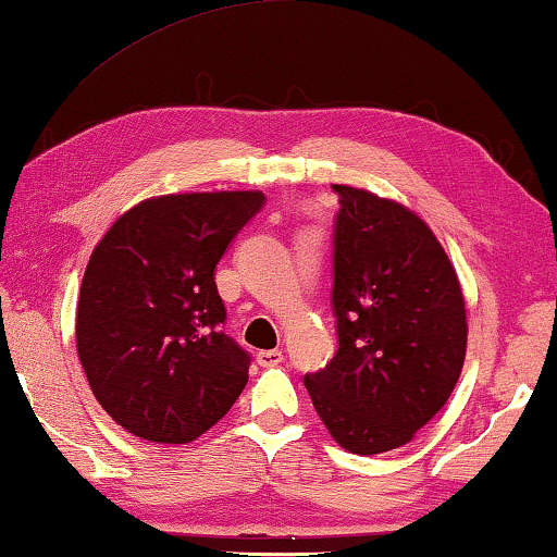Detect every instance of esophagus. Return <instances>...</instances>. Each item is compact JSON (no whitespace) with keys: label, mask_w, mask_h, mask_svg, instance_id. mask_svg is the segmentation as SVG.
I'll return each mask as SVG.
<instances>
[{"label":"esophagus","mask_w":557,"mask_h":557,"mask_svg":"<svg viewBox=\"0 0 557 557\" xmlns=\"http://www.w3.org/2000/svg\"><path fill=\"white\" fill-rule=\"evenodd\" d=\"M281 360H284V352L281 350H261L257 355V362L261 364V368H273V364H278Z\"/></svg>","instance_id":"obj_1"}]
</instances>
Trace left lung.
<instances>
[{
	"mask_svg": "<svg viewBox=\"0 0 557 557\" xmlns=\"http://www.w3.org/2000/svg\"><path fill=\"white\" fill-rule=\"evenodd\" d=\"M333 189L338 352L304 382L333 440L368 457L412 442L446 405L467 355V306L449 257L412 209Z\"/></svg>",
	"mask_w": 557,
	"mask_h": 557,
	"instance_id": "left-lung-1",
	"label": "left lung"
}]
</instances>
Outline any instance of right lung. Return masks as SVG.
Returning <instances> with one entry per match:
<instances>
[{
	"label": "right lung",
	"instance_id": "obj_1",
	"mask_svg": "<svg viewBox=\"0 0 557 557\" xmlns=\"http://www.w3.org/2000/svg\"><path fill=\"white\" fill-rule=\"evenodd\" d=\"M263 199L251 189L145 199L90 253L78 360L100 407L140 440L195 442L242 395L251 358L222 331L214 269Z\"/></svg>",
	"mask_w": 557,
	"mask_h": 557
}]
</instances>
